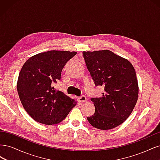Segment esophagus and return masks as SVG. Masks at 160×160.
Wrapping results in <instances>:
<instances>
[{
	"instance_id": "34e87169",
	"label": "esophagus",
	"mask_w": 160,
	"mask_h": 160,
	"mask_svg": "<svg viewBox=\"0 0 160 160\" xmlns=\"http://www.w3.org/2000/svg\"><path fill=\"white\" fill-rule=\"evenodd\" d=\"M86 100H87V98L85 95H81L78 98V101L79 102H85Z\"/></svg>"
}]
</instances>
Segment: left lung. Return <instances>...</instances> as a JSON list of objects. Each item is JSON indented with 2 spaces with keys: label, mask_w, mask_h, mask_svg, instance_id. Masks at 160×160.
Wrapping results in <instances>:
<instances>
[{
  "label": "left lung",
  "mask_w": 160,
  "mask_h": 160,
  "mask_svg": "<svg viewBox=\"0 0 160 160\" xmlns=\"http://www.w3.org/2000/svg\"><path fill=\"white\" fill-rule=\"evenodd\" d=\"M87 67L95 86H103L102 98H93L94 115L87 118L92 126L115 128L132 113L138 98V83L132 64L109 50L83 51Z\"/></svg>",
  "instance_id": "left-lung-1"
}]
</instances>
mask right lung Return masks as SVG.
<instances>
[{
	"mask_svg": "<svg viewBox=\"0 0 160 160\" xmlns=\"http://www.w3.org/2000/svg\"><path fill=\"white\" fill-rule=\"evenodd\" d=\"M75 51H49L30 57L18 75L17 91L25 111L36 122L54 125L63 120L77 102L52 87Z\"/></svg>",
	"mask_w": 160,
	"mask_h": 160,
	"instance_id": "right-lung-1",
	"label": "right lung"
}]
</instances>
